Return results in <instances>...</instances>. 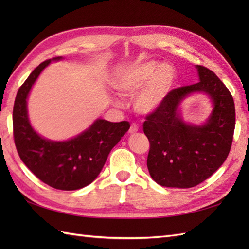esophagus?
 <instances>
[{"label":"esophagus","instance_id":"34e87169","mask_svg":"<svg viewBox=\"0 0 249 249\" xmlns=\"http://www.w3.org/2000/svg\"><path fill=\"white\" fill-rule=\"evenodd\" d=\"M138 126H137L136 124H131L130 125V128H129V133L130 134H134V133H137L138 131Z\"/></svg>","mask_w":249,"mask_h":249}]
</instances>
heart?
Segmentation results:
<instances>
[{"label":"heart","instance_id":"b5f03b06","mask_svg":"<svg viewBox=\"0 0 249 249\" xmlns=\"http://www.w3.org/2000/svg\"><path fill=\"white\" fill-rule=\"evenodd\" d=\"M174 79L176 71L172 66H160L151 61L126 68L115 80V88L122 94L134 96L145 86L137 95L135 109L139 113L150 114L161 107Z\"/></svg>","mask_w":249,"mask_h":249}]
</instances>
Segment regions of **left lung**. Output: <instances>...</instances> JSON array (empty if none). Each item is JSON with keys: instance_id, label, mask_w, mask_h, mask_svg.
<instances>
[{"instance_id": "left-lung-1", "label": "left lung", "mask_w": 249, "mask_h": 249, "mask_svg": "<svg viewBox=\"0 0 249 249\" xmlns=\"http://www.w3.org/2000/svg\"><path fill=\"white\" fill-rule=\"evenodd\" d=\"M200 81L173 89L161 107L145 116L143 131L150 141L146 165L152 178L166 187L190 188L209 178L223 165L231 149L235 127L233 97L223 81L197 65ZM206 92L214 109L204 125L184 124L177 112L190 92Z\"/></svg>"}]
</instances>
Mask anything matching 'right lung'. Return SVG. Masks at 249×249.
<instances>
[{
	"label": "right lung",
	"instance_id": "1",
	"mask_svg": "<svg viewBox=\"0 0 249 249\" xmlns=\"http://www.w3.org/2000/svg\"><path fill=\"white\" fill-rule=\"evenodd\" d=\"M61 59L57 56L52 61ZM50 62L40 63L19 89L13 110L14 140L21 160L41 182L55 189L76 190L97 178L110 151L130 125L127 121L112 123L98 119L82 134L63 142L47 140L36 134L29 122L26 98Z\"/></svg>",
	"mask_w": 249,
	"mask_h": 249
}]
</instances>
